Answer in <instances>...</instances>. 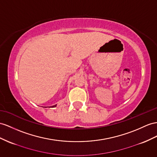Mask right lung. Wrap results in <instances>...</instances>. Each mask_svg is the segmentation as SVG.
Here are the masks:
<instances>
[{"mask_svg": "<svg viewBox=\"0 0 157 157\" xmlns=\"http://www.w3.org/2000/svg\"><path fill=\"white\" fill-rule=\"evenodd\" d=\"M56 105H57V104H56V105H54L53 106H50V107H56Z\"/></svg>", "mask_w": 157, "mask_h": 157, "instance_id": "right-lung-1", "label": "right lung"}]
</instances>
